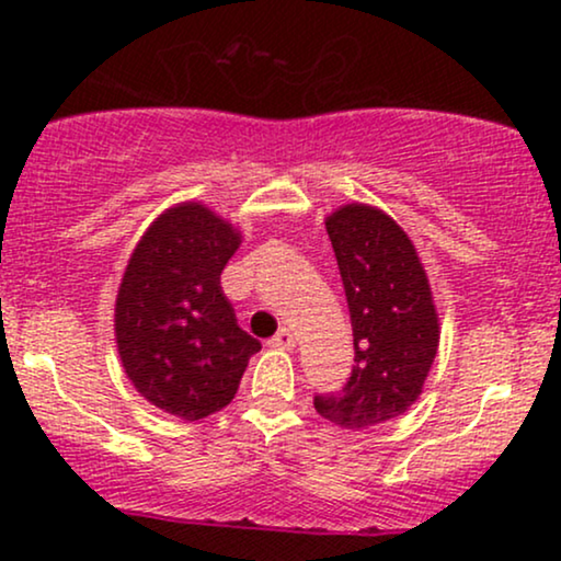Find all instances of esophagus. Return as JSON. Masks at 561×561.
Masks as SVG:
<instances>
[{
    "label": "esophagus",
    "mask_w": 561,
    "mask_h": 561,
    "mask_svg": "<svg viewBox=\"0 0 561 561\" xmlns=\"http://www.w3.org/2000/svg\"><path fill=\"white\" fill-rule=\"evenodd\" d=\"M268 345H272V347H282V351H293V347H295V334L289 332L287 327H282V330L276 332L272 340H268Z\"/></svg>",
    "instance_id": "34e87169"
}]
</instances>
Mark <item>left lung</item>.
I'll return each mask as SVG.
<instances>
[{"label": "left lung", "mask_w": 561, "mask_h": 561, "mask_svg": "<svg viewBox=\"0 0 561 561\" xmlns=\"http://www.w3.org/2000/svg\"><path fill=\"white\" fill-rule=\"evenodd\" d=\"M353 327L345 388L313 405L345 430L401 416L420 398L440 343L433 293L409 234L382 210L351 203L327 218Z\"/></svg>", "instance_id": "8db88e82"}]
</instances>
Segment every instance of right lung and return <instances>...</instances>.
<instances>
[{
  "label": "right lung",
  "mask_w": 561,
  "mask_h": 561,
  "mask_svg": "<svg viewBox=\"0 0 561 561\" xmlns=\"http://www.w3.org/2000/svg\"><path fill=\"white\" fill-rule=\"evenodd\" d=\"M240 231L199 203L160 214L145 231L115 298V343L134 388L182 420L231 403L261 343L240 330L221 272Z\"/></svg>",
  "instance_id": "1"
}]
</instances>
